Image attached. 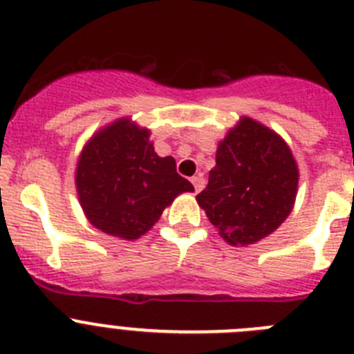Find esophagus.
Segmentation results:
<instances>
[{
	"label": "esophagus",
	"instance_id": "esophagus-1",
	"mask_svg": "<svg viewBox=\"0 0 354 354\" xmlns=\"http://www.w3.org/2000/svg\"><path fill=\"white\" fill-rule=\"evenodd\" d=\"M192 183H193V186H195L196 193L202 192V189H204V186H205V180H204V177H202V175H195V177H192Z\"/></svg>",
	"mask_w": 354,
	"mask_h": 354
}]
</instances>
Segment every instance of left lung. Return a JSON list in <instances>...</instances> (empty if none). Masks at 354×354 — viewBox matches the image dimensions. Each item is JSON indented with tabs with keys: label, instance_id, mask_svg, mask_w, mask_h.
I'll return each mask as SVG.
<instances>
[{
	"label": "left lung",
	"instance_id": "obj_1",
	"mask_svg": "<svg viewBox=\"0 0 354 354\" xmlns=\"http://www.w3.org/2000/svg\"><path fill=\"white\" fill-rule=\"evenodd\" d=\"M298 167L277 133L252 118L225 136L209 184L196 195L209 221L230 245H253L292 209Z\"/></svg>",
	"mask_w": 354,
	"mask_h": 354
}]
</instances>
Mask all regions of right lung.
<instances>
[{"instance_id": "add662e5", "label": "right lung", "mask_w": 354, "mask_h": 354, "mask_svg": "<svg viewBox=\"0 0 354 354\" xmlns=\"http://www.w3.org/2000/svg\"><path fill=\"white\" fill-rule=\"evenodd\" d=\"M76 186L90 223L122 239H138L175 196L193 192V184L175 170V159L159 158L149 131L127 118L102 129L84 147Z\"/></svg>"}]
</instances>
